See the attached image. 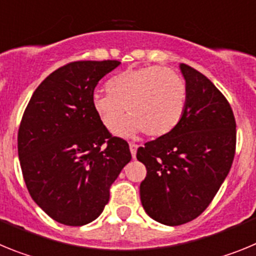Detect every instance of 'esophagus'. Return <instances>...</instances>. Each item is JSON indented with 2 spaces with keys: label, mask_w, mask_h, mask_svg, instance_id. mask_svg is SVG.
<instances>
[{
  "label": "esophagus",
  "mask_w": 256,
  "mask_h": 256,
  "mask_svg": "<svg viewBox=\"0 0 256 256\" xmlns=\"http://www.w3.org/2000/svg\"><path fill=\"white\" fill-rule=\"evenodd\" d=\"M137 148H138V144H130V154H132L133 159L136 158V152H137Z\"/></svg>",
  "instance_id": "34e87169"
}]
</instances>
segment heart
<instances>
[{"instance_id": "1", "label": "heart", "mask_w": 256, "mask_h": 256, "mask_svg": "<svg viewBox=\"0 0 256 256\" xmlns=\"http://www.w3.org/2000/svg\"><path fill=\"white\" fill-rule=\"evenodd\" d=\"M108 94H94L92 108L106 130L120 123L115 134L132 137L144 132L150 137L168 134L182 120L187 106V86L182 76L162 66L130 68L110 78Z\"/></svg>"}]
</instances>
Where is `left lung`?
<instances>
[{"label": "left lung", "instance_id": "1", "mask_svg": "<svg viewBox=\"0 0 256 256\" xmlns=\"http://www.w3.org/2000/svg\"><path fill=\"white\" fill-rule=\"evenodd\" d=\"M180 69L187 86L182 120L137 150L148 170L140 186L142 206L165 226L184 224L209 206L236 148V122L226 97L194 68L180 64Z\"/></svg>", "mask_w": 256, "mask_h": 256}]
</instances>
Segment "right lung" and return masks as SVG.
Segmentation results:
<instances>
[{
	"label": "right lung",
	"instance_id": "1",
	"mask_svg": "<svg viewBox=\"0 0 256 256\" xmlns=\"http://www.w3.org/2000/svg\"><path fill=\"white\" fill-rule=\"evenodd\" d=\"M120 61H76L50 74L26 106L18 154L26 188L54 220L84 226L102 212L108 188L130 162L92 108L97 83Z\"/></svg>",
	"mask_w": 256,
	"mask_h": 256
}]
</instances>
